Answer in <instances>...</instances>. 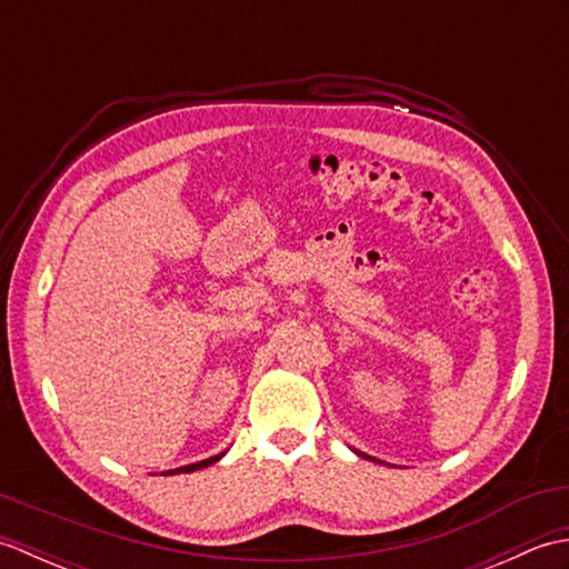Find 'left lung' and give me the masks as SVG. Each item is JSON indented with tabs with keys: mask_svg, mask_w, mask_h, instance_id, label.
<instances>
[{
	"mask_svg": "<svg viewBox=\"0 0 569 569\" xmlns=\"http://www.w3.org/2000/svg\"><path fill=\"white\" fill-rule=\"evenodd\" d=\"M355 452H357V450H355ZM357 455H361V457H367L365 452H357ZM367 459H373V457H367Z\"/></svg>",
	"mask_w": 569,
	"mask_h": 569,
	"instance_id": "obj_1",
	"label": "left lung"
}]
</instances>
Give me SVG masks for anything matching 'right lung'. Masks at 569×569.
<instances>
[{
	"label": "right lung",
	"mask_w": 569,
	"mask_h": 569,
	"mask_svg": "<svg viewBox=\"0 0 569 569\" xmlns=\"http://www.w3.org/2000/svg\"><path fill=\"white\" fill-rule=\"evenodd\" d=\"M224 457V452H220V455H214V457H208V459H202V462H196V465H186V467H178V469H168V471H163V475H186V471H196V469H204V467H210V465H214L217 459H222Z\"/></svg>",
	"instance_id": "right-lung-1"
}]
</instances>
